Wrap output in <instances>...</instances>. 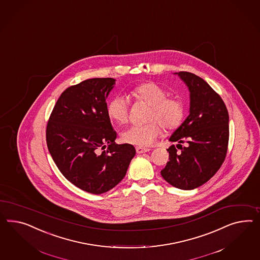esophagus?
<instances>
[{
  "instance_id": "obj_1",
  "label": "esophagus",
  "mask_w": 260,
  "mask_h": 260,
  "mask_svg": "<svg viewBox=\"0 0 260 260\" xmlns=\"http://www.w3.org/2000/svg\"><path fill=\"white\" fill-rule=\"evenodd\" d=\"M135 149H136V152H137L138 154L145 153V152H148V151H149V148H141V147H136Z\"/></svg>"
}]
</instances>
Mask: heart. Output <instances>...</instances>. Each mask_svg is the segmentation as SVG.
<instances>
[{"instance_id": "heart-1", "label": "heart", "mask_w": 260, "mask_h": 260, "mask_svg": "<svg viewBox=\"0 0 260 260\" xmlns=\"http://www.w3.org/2000/svg\"><path fill=\"white\" fill-rule=\"evenodd\" d=\"M133 95L149 105L148 123L133 125L121 134V139L126 144L139 147L150 146L162 133L174 131L182 124L184 115L183 102L174 96H168V91L154 82L137 85L132 91ZM111 119L123 124L128 119V99L124 94L114 95L107 105Z\"/></svg>"}]
</instances>
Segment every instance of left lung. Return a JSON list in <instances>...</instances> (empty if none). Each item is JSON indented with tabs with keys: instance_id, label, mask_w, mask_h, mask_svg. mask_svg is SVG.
Listing matches in <instances>:
<instances>
[{
	"instance_id": "obj_1",
	"label": "left lung",
	"mask_w": 260,
	"mask_h": 260,
	"mask_svg": "<svg viewBox=\"0 0 260 260\" xmlns=\"http://www.w3.org/2000/svg\"><path fill=\"white\" fill-rule=\"evenodd\" d=\"M177 74L189 89L190 113L169 138L178 145L168 148L169 161L161 175L177 188L195 189L209 181L224 161L229 115L220 95L202 77L189 72Z\"/></svg>"
}]
</instances>
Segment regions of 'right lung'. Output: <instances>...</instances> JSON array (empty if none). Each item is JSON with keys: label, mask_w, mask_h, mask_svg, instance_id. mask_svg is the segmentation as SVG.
<instances>
[{"label": "right lung", "mask_w": 260, "mask_h": 260, "mask_svg": "<svg viewBox=\"0 0 260 260\" xmlns=\"http://www.w3.org/2000/svg\"><path fill=\"white\" fill-rule=\"evenodd\" d=\"M114 84L111 77L91 78L67 88L46 126L47 148L57 169L77 187L96 195L123 180L136 153L133 145L114 142L106 103Z\"/></svg>", "instance_id": "1"}]
</instances>
